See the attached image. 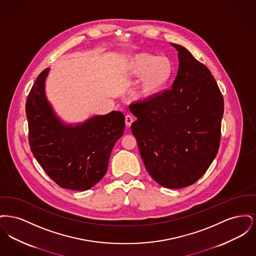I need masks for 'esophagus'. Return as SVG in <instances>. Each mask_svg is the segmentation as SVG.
<instances>
[{"label": "esophagus", "instance_id": "esophagus-1", "mask_svg": "<svg viewBox=\"0 0 256 256\" xmlns=\"http://www.w3.org/2000/svg\"><path fill=\"white\" fill-rule=\"evenodd\" d=\"M134 117L132 116V115H130V114H128L126 116V126H128V128H130V126H132V124L134 122Z\"/></svg>", "mask_w": 256, "mask_h": 256}]
</instances>
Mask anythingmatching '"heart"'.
Masks as SVG:
<instances>
[{"mask_svg": "<svg viewBox=\"0 0 256 256\" xmlns=\"http://www.w3.org/2000/svg\"><path fill=\"white\" fill-rule=\"evenodd\" d=\"M124 74L130 78H141L135 96L139 100H148L156 97L169 84L174 65L166 56L139 52L126 61Z\"/></svg>", "mask_w": 256, "mask_h": 256, "instance_id": "b5f03b06", "label": "heart"}]
</instances>
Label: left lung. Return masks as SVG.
I'll list each match as a JSON object with an SVG mask.
<instances>
[{
	"mask_svg": "<svg viewBox=\"0 0 256 256\" xmlns=\"http://www.w3.org/2000/svg\"><path fill=\"white\" fill-rule=\"evenodd\" d=\"M172 89L130 106L132 132L148 172L170 189L190 186L206 172L220 142L224 97L214 76L182 46Z\"/></svg>",
	"mask_w": 256,
	"mask_h": 256,
	"instance_id": "obj_1",
	"label": "left lung"
}]
</instances>
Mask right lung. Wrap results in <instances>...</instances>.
<instances>
[{"label":"right lung","instance_id":"obj_1","mask_svg":"<svg viewBox=\"0 0 256 256\" xmlns=\"http://www.w3.org/2000/svg\"><path fill=\"white\" fill-rule=\"evenodd\" d=\"M48 71L39 74L26 102L30 150L61 188L84 191L106 174L111 150L124 134V116L112 111L74 128L63 126L45 97Z\"/></svg>","mask_w":256,"mask_h":256}]
</instances>
